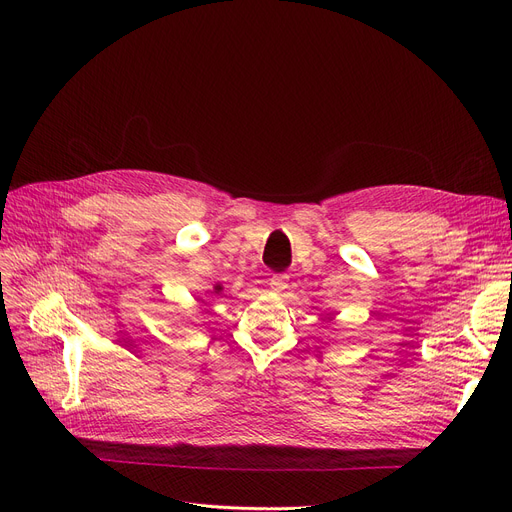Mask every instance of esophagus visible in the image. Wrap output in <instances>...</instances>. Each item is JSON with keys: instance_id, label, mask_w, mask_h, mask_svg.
Instances as JSON below:
<instances>
[{"instance_id": "obj_1", "label": "esophagus", "mask_w": 512, "mask_h": 512, "mask_svg": "<svg viewBox=\"0 0 512 512\" xmlns=\"http://www.w3.org/2000/svg\"><path fill=\"white\" fill-rule=\"evenodd\" d=\"M270 288L274 290V292H278V294H282L286 288H288V276H274L272 280H270Z\"/></svg>"}]
</instances>
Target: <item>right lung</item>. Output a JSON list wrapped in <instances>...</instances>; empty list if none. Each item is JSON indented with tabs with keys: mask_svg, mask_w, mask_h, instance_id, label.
Segmentation results:
<instances>
[{
	"mask_svg": "<svg viewBox=\"0 0 512 512\" xmlns=\"http://www.w3.org/2000/svg\"><path fill=\"white\" fill-rule=\"evenodd\" d=\"M222 288H224L222 284H215V286H213V290H211V294H220V292H222Z\"/></svg>",
	"mask_w": 512,
	"mask_h": 512,
	"instance_id": "1",
	"label": "right lung"
}]
</instances>
